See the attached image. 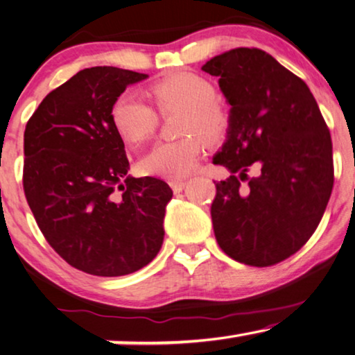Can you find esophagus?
I'll return each mask as SVG.
<instances>
[{"instance_id":"34e87169","label":"esophagus","mask_w":355,"mask_h":355,"mask_svg":"<svg viewBox=\"0 0 355 355\" xmlns=\"http://www.w3.org/2000/svg\"><path fill=\"white\" fill-rule=\"evenodd\" d=\"M169 186H171L174 193H179L182 192L184 187H186V182L181 181V179H171V181H169Z\"/></svg>"}]
</instances>
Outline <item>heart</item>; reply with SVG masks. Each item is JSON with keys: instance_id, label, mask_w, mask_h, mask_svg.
<instances>
[{"instance_id": "heart-1", "label": "heart", "mask_w": 355, "mask_h": 355, "mask_svg": "<svg viewBox=\"0 0 355 355\" xmlns=\"http://www.w3.org/2000/svg\"><path fill=\"white\" fill-rule=\"evenodd\" d=\"M148 94L162 115L181 112L179 135L184 137L155 144L142 158V171L168 179L187 176L198 163L202 139L216 144L225 136L230 125L229 110L214 97L211 81L193 71L165 76L150 86ZM110 120L118 135L130 144L150 139L158 126L157 112L130 92L116 97Z\"/></svg>"}]
</instances>
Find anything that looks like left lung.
I'll return each instance as SVG.
<instances>
[{
	"instance_id": "obj_1",
	"label": "left lung",
	"mask_w": 355,
	"mask_h": 355,
	"mask_svg": "<svg viewBox=\"0 0 355 355\" xmlns=\"http://www.w3.org/2000/svg\"><path fill=\"white\" fill-rule=\"evenodd\" d=\"M202 70L218 76L230 104L227 141L213 158L232 173L214 182L216 240L239 263H282L315 232L330 200V130L304 81L263 49H230Z\"/></svg>"
}]
</instances>
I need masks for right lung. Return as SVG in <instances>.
<instances>
[{"mask_svg":"<svg viewBox=\"0 0 355 355\" xmlns=\"http://www.w3.org/2000/svg\"><path fill=\"white\" fill-rule=\"evenodd\" d=\"M146 78L116 67L80 70L25 126V198L55 253L86 274H132L165 237L173 190L162 179L126 176L125 144L110 120L116 97Z\"/></svg>","mask_w":355,"mask_h":355,"instance_id":"1","label":"right lung"}]
</instances>
